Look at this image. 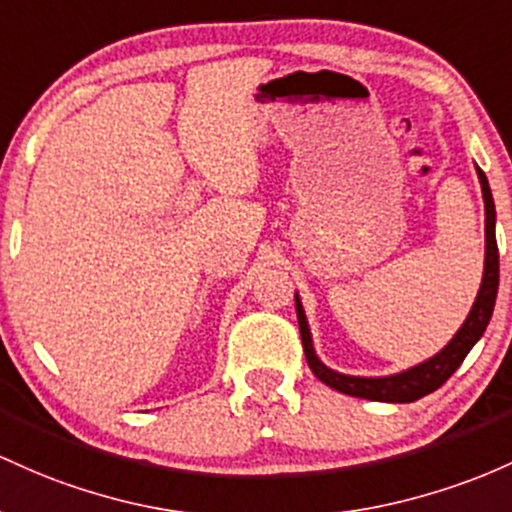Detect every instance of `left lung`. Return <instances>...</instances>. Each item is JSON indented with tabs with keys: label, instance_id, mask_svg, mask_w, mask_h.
Returning <instances> with one entry per match:
<instances>
[{
	"label": "left lung",
	"instance_id": "left-lung-1",
	"mask_svg": "<svg viewBox=\"0 0 512 512\" xmlns=\"http://www.w3.org/2000/svg\"><path fill=\"white\" fill-rule=\"evenodd\" d=\"M476 176L481 183V195H484V212H486V256H484V278H481V287L476 292V300L469 309L467 319L459 326V331L450 338L445 348L440 353H435L433 358L423 360V363L409 367V370H401L396 375L387 377H355V375H343V372L331 370L319 360L317 350H314L312 331H309L307 314L300 302V295L295 292V309H297V321H300V333H302V346L304 355H307V363L312 367L314 375L319 377L326 387L336 389V392L358 396V399H370V401H387V404H411V401L421 399L435 389L442 387L452 377V372L462 365V360L467 358L469 350L474 348V343L484 336L488 321H491L493 307H496V295H498V244H496V205H493L491 186L484 171L476 166Z\"/></svg>",
	"mask_w": 512,
	"mask_h": 512
}]
</instances>
